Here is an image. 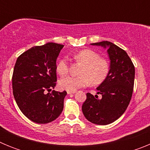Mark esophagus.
<instances>
[{
  "label": "esophagus",
  "mask_w": 150,
  "mask_h": 150,
  "mask_svg": "<svg viewBox=\"0 0 150 150\" xmlns=\"http://www.w3.org/2000/svg\"><path fill=\"white\" fill-rule=\"evenodd\" d=\"M67 94H74V93H76V91H67Z\"/></svg>",
  "instance_id": "obj_1"
}]
</instances>
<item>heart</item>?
<instances>
[{
  "label": "heart",
  "instance_id": "1",
  "mask_svg": "<svg viewBox=\"0 0 150 150\" xmlns=\"http://www.w3.org/2000/svg\"><path fill=\"white\" fill-rule=\"evenodd\" d=\"M74 59L81 62L84 67L81 69L79 74L81 76H68L59 81V86L67 91H76L79 88L87 86L90 83L98 85L104 82L110 72L109 62L105 59L100 58L99 54L91 50H83L75 55ZM70 66L68 60L65 58L59 61L56 65L57 72L61 76L68 74Z\"/></svg>",
  "mask_w": 150,
  "mask_h": 150
}]
</instances>
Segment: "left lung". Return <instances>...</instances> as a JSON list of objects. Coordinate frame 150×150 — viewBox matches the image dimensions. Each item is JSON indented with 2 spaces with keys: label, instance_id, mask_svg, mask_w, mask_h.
<instances>
[{
  "label": "left lung",
  "instance_id": "8db88e82",
  "mask_svg": "<svg viewBox=\"0 0 150 150\" xmlns=\"http://www.w3.org/2000/svg\"><path fill=\"white\" fill-rule=\"evenodd\" d=\"M107 49L110 59V69L107 77L99 86L98 95L86 94L82 110L86 120L100 125L110 124L126 110L132 99L134 83V64L122 49L109 41L91 43Z\"/></svg>",
  "mask_w": 150,
  "mask_h": 150
}]
</instances>
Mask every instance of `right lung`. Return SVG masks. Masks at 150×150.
Returning a JSON list of instances; mask_svg holds the SVG:
<instances>
[{
    "label": "right lung",
    "mask_w": 150,
    "mask_h": 150,
    "mask_svg": "<svg viewBox=\"0 0 150 150\" xmlns=\"http://www.w3.org/2000/svg\"><path fill=\"white\" fill-rule=\"evenodd\" d=\"M63 47L55 43L34 46L19 55L14 66V98L22 113L38 124L54 121L63 110L67 91L50 93L56 86V60Z\"/></svg>",
    "instance_id": "right-lung-1"
}]
</instances>
